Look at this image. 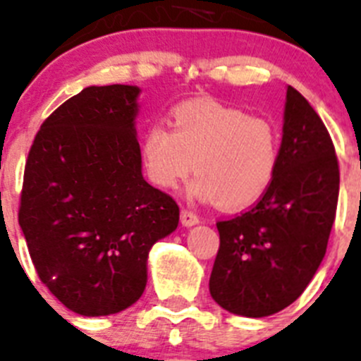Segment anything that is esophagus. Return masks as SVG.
<instances>
[{
	"mask_svg": "<svg viewBox=\"0 0 361 361\" xmlns=\"http://www.w3.org/2000/svg\"><path fill=\"white\" fill-rule=\"evenodd\" d=\"M181 224L185 227H192L199 224V216L194 212H190V209H181Z\"/></svg>",
	"mask_w": 361,
	"mask_h": 361,
	"instance_id": "1",
	"label": "esophagus"
}]
</instances>
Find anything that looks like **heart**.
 I'll return each instance as SVG.
<instances>
[{
  "mask_svg": "<svg viewBox=\"0 0 361 361\" xmlns=\"http://www.w3.org/2000/svg\"><path fill=\"white\" fill-rule=\"evenodd\" d=\"M281 159L277 127L261 116L204 100L173 111V130L155 123L142 137L148 178L160 188H176L194 171L192 197L243 209L264 195Z\"/></svg>",
  "mask_w": 361,
  "mask_h": 361,
  "instance_id": "1",
  "label": "heart"
}]
</instances>
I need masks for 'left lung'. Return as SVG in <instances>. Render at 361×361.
Returning a JSON list of instances; mask_svg holds the SVG:
<instances>
[{"label":"left lung","instance_id":"8db88e82","mask_svg":"<svg viewBox=\"0 0 361 361\" xmlns=\"http://www.w3.org/2000/svg\"><path fill=\"white\" fill-rule=\"evenodd\" d=\"M338 181L326 127L312 106L288 86L274 181L248 212L216 222L220 247L209 295L222 309L264 317L300 298L326 254Z\"/></svg>","mask_w":361,"mask_h":361}]
</instances>
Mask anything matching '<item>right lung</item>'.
<instances>
[{
  "label": "right lung",
  "mask_w": 361,
  "mask_h": 361,
  "mask_svg": "<svg viewBox=\"0 0 361 361\" xmlns=\"http://www.w3.org/2000/svg\"><path fill=\"white\" fill-rule=\"evenodd\" d=\"M137 86L84 87L35 135L19 226L38 277L80 316L141 298L148 252L178 227L180 208L141 173Z\"/></svg>",
  "instance_id": "1"
}]
</instances>
